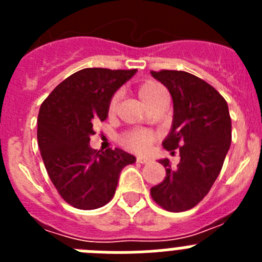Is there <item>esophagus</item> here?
<instances>
[{"mask_svg":"<svg viewBox=\"0 0 262 262\" xmlns=\"http://www.w3.org/2000/svg\"><path fill=\"white\" fill-rule=\"evenodd\" d=\"M136 161H138V163H140V164H145V163H148V161H149V159H148V157H144V156H138V157H136Z\"/></svg>","mask_w":262,"mask_h":262,"instance_id":"obj_1","label":"esophagus"}]
</instances>
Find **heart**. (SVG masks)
Here are the masks:
<instances>
[{
    "instance_id": "obj_1",
    "label": "heart",
    "mask_w": 262,
    "mask_h": 262,
    "mask_svg": "<svg viewBox=\"0 0 262 262\" xmlns=\"http://www.w3.org/2000/svg\"><path fill=\"white\" fill-rule=\"evenodd\" d=\"M163 94H165V92H164L163 86L157 84L156 81H144L138 88V96L140 97L143 103L147 106V108ZM118 98H119L118 94L111 97L110 102L107 105L108 117H114L115 113H117ZM155 140H156V135L151 131H148V129H133V131H128V133L124 134L123 138H122L123 144L127 148L136 152H147L155 143Z\"/></svg>"
}]
</instances>
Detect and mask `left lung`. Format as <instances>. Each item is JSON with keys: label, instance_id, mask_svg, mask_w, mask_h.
Wrapping results in <instances>:
<instances>
[{"label": "left lung", "instance_id": "left-lung-1", "mask_svg": "<svg viewBox=\"0 0 262 262\" xmlns=\"http://www.w3.org/2000/svg\"><path fill=\"white\" fill-rule=\"evenodd\" d=\"M173 98V126L163 147L180 154L178 165L168 159L163 182L151 189L152 200L164 210L193 209L207 195L231 145V117L226 99L202 78L184 71H151Z\"/></svg>", "mask_w": 262, "mask_h": 262}]
</instances>
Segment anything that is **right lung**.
Returning a JSON list of instances; mask_svg holds the SVG:
<instances>
[{
  "label": "right lung",
  "instance_id": "1",
  "mask_svg": "<svg viewBox=\"0 0 262 262\" xmlns=\"http://www.w3.org/2000/svg\"><path fill=\"white\" fill-rule=\"evenodd\" d=\"M136 69L85 68L60 82L38 115V145L47 173L62 200L80 210L111 201L122 169L135 163L119 148L99 152L89 145L93 123L107 118L113 94Z\"/></svg>",
  "mask_w": 262,
  "mask_h": 262
}]
</instances>
